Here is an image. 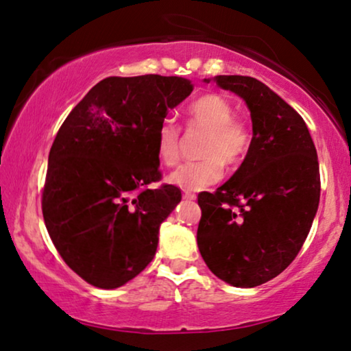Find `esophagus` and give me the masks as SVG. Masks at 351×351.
I'll use <instances>...</instances> for the list:
<instances>
[{
	"label": "esophagus",
	"instance_id": "1",
	"mask_svg": "<svg viewBox=\"0 0 351 351\" xmlns=\"http://www.w3.org/2000/svg\"><path fill=\"white\" fill-rule=\"evenodd\" d=\"M184 198L191 201V199H195V198H196V195H195V193H191V191H186V190H185V191H184Z\"/></svg>",
	"mask_w": 351,
	"mask_h": 351
}]
</instances>
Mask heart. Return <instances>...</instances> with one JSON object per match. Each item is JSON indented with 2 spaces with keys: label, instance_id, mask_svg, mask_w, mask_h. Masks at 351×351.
<instances>
[{
  "label": "heart",
  "instance_id": "obj_1",
  "mask_svg": "<svg viewBox=\"0 0 351 351\" xmlns=\"http://www.w3.org/2000/svg\"><path fill=\"white\" fill-rule=\"evenodd\" d=\"M186 131L204 132L198 147L199 161L180 166L169 177L172 184L186 191H199L223 177V165L238 167L246 160L252 134L246 123L234 118V108L220 94H204L186 108ZM156 156L167 167L182 158V129L174 119L165 118L155 134Z\"/></svg>",
  "mask_w": 351,
  "mask_h": 351
}]
</instances>
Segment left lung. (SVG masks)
I'll use <instances>...</instances> for the list:
<instances>
[{
  "mask_svg": "<svg viewBox=\"0 0 351 351\" xmlns=\"http://www.w3.org/2000/svg\"><path fill=\"white\" fill-rule=\"evenodd\" d=\"M215 83L247 104L252 142L246 160L214 193L198 195V247L215 276L254 287L286 270L304 246L319 204V162L304 118L251 76Z\"/></svg>",
  "mask_w": 351,
  "mask_h": 351,
  "instance_id": "obj_1",
  "label": "left lung"
}]
</instances>
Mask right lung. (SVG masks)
Segmentation results:
<instances>
[{
  "instance_id": "obj_1",
  "label": "right lung",
  "mask_w": 351,
  "mask_h": 351,
  "mask_svg": "<svg viewBox=\"0 0 351 351\" xmlns=\"http://www.w3.org/2000/svg\"><path fill=\"white\" fill-rule=\"evenodd\" d=\"M193 86L179 76H108L71 110L57 132L41 208L57 252L102 289L137 276L158 246L160 225L180 203L162 184L155 134Z\"/></svg>"
}]
</instances>
